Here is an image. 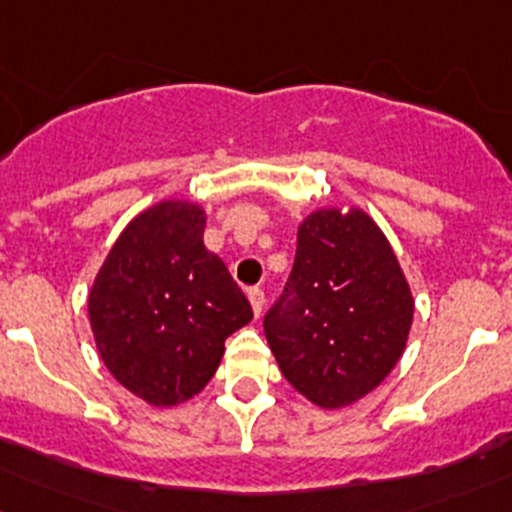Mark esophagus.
I'll return each instance as SVG.
<instances>
[{
  "mask_svg": "<svg viewBox=\"0 0 512 512\" xmlns=\"http://www.w3.org/2000/svg\"><path fill=\"white\" fill-rule=\"evenodd\" d=\"M249 303L251 308H254V315L258 318V315L263 313V305H266V295H263L261 288H249Z\"/></svg>",
  "mask_w": 512,
  "mask_h": 512,
  "instance_id": "34e87169",
  "label": "esophagus"
}]
</instances>
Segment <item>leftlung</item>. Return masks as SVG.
Segmentation results:
<instances>
[{"instance_id":"8db88e82","label":"left lung","mask_w":512,"mask_h":512,"mask_svg":"<svg viewBox=\"0 0 512 512\" xmlns=\"http://www.w3.org/2000/svg\"><path fill=\"white\" fill-rule=\"evenodd\" d=\"M412 323V288L365 209L320 207L300 221L286 293L263 323L295 392L320 409L360 402L402 360Z\"/></svg>"}]
</instances>
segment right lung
I'll return each mask as SVG.
<instances>
[{
    "instance_id": "add662e5",
    "label": "right lung",
    "mask_w": 512,
    "mask_h": 512,
    "mask_svg": "<svg viewBox=\"0 0 512 512\" xmlns=\"http://www.w3.org/2000/svg\"><path fill=\"white\" fill-rule=\"evenodd\" d=\"M207 212L162 199L128 221L88 291L96 350L108 372L152 407L197 397L217 372L224 340L254 310L204 246Z\"/></svg>"
}]
</instances>
